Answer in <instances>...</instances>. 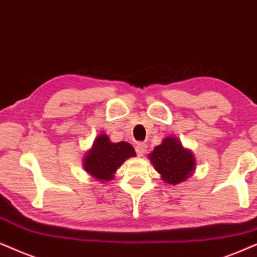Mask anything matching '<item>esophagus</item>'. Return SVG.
<instances>
[{
    "instance_id": "obj_1",
    "label": "esophagus",
    "mask_w": 257,
    "mask_h": 257,
    "mask_svg": "<svg viewBox=\"0 0 257 257\" xmlns=\"http://www.w3.org/2000/svg\"><path fill=\"white\" fill-rule=\"evenodd\" d=\"M135 149H136V153H138L139 156H143L145 155V153L147 152V145L143 142H139L138 145H136Z\"/></svg>"
}]
</instances>
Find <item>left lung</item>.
I'll return each mask as SVG.
<instances>
[{
    "label": "left lung",
    "instance_id": "left-lung-1",
    "mask_svg": "<svg viewBox=\"0 0 257 257\" xmlns=\"http://www.w3.org/2000/svg\"><path fill=\"white\" fill-rule=\"evenodd\" d=\"M154 168L168 184H180L196 169V160L190 149L184 148L177 138L167 136L148 155Z\"/></svg>",
    "mask_w": 257,
    "mask_h": 257
}]
</instances>
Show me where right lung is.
<instances>
[{
  "label": "right lung",
  "mask_w": 257,
  "mask_h": 257,
  "mask_svg": "<svg viewBox=\"0 0 257 257\" xmlns=\"http://www.w3.org/2000/svg\"><path fill=\"white\" fill-rule=\"evenodd\" d=\"M136 155L131 143H114L107 134H100L94 140L91 148L83 156V168L88 175L101 182H109L122 163Z\"/></svg>",
  "instance_id": "obj_1"
}]
</instances>
